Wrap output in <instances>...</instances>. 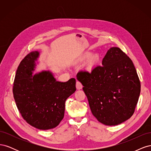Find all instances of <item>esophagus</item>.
<instances>
[{"label":"esophagus","mask_w":151,"mask_h":151,"mask_svg":"<svg viewBox=\"0 0 151 151\" xmlns=\"http://www.w3.org/2000/svg\"><path fill=\"white\" fill-rule=\"evenodd\" d=\"M83 85H82V84L80 83V82H79V81L76 82V88H77V89L80 90V89L83 88Z\"/></svg>","instance_id":"1"}]
</instances>
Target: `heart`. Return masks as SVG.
I'll return each mask as SVG.
<instances>
[{
	"label": "heart",
	"mask_w": 151,
	"mask_h": 151,
	"mask_svg": "<svg viewBox=\"0 0 151 151\" xmlns=\"http://www.w3.org/2000/svg\"><path fill=\"white\" fill-rule=\"evenodd\" d=\"M91 55L90 53H86L84 55L83 57V59H86L87 58L89 57ZM99 57L98 54H95L93 55L89 59V62H88V65L90 67H93L94 65H96L97 63L99 62Z\"/></svg>",
	"instance_id": "heart-1"
}]
</instances>
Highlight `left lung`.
Listing matches in <instances>:
<instances>
[{
  "mask_svg": "<svg viewBox=\"0 0 151 151\" xmlns=\"http://www.w3.org/2000/svg\"><path fill=\"white\" fill-rule=\"evenodd\" d=\"M77 79L84 86L93 115L103 124L119 125L134 114L140 83L133 62L119 48H109L102 66H95L91 73L80 70Z\"/></svg>",
  "mask_w": 151,
  "mask_h": 151,
  "instance_id": "obj_1",
  "label": "left lung"
}]
</instances>
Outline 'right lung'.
<instances>
[{"label": "right lung", "mask_w": 151, "mask_h": 151, "mask_svg": "<svg viewBox=\"0 0 151 151\" xmlns=\"http://www.w3.org/2000/svg\"><path fill=\"white\" fill-rule=\"evenodd\" d=\"M38 51L22 59L16 70L13 95L16 106L26 122L40 130L56 127L64 116L66 99L76 91V79L57 81L52 72L33 74Z\"/></svg>", "instance_id": "obj_1"}]
</instances>
